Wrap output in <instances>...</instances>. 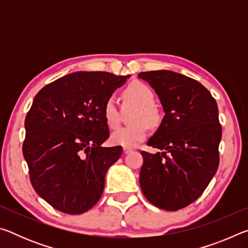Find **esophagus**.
<instances>
[{
  "label": "esophagus",
  "mask_w": 248,
  "mask_h": 248,
  "mask_svg": "<svg viewBox=\"0 0 248 248\" xmlns=\"http://www.w3.org/2000/svg\"><path fill=\"white\" fill-rule=\"evenodd\" d=\"M130 152H132V149L131 148H127V146H124V153H130Z\"/></svg>",
  "instance_id": "esophagus-1"
}]
</instances>
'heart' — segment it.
I'll return each instance as SVG.
<instances>
[{
	"mask_svg": "<svg viewBox=\"0 0 248 248\" xmlns=\"http://www.w3.org/2000/svg\"><path fill=\"white\" fill-rule=\"evenodd\" d=\"M124 106H137L131 116V124L116 129L110 141L116 145L137 146L148 136V125L157 127L162 121V112L154 104L155 95L150 86L142 82H134L123 92ZM103 115L109 128H116L120 123L119 108L115 97H108L103 107Z\"/></svg>",
	"mask_w": 248,
	"mask_h": 248,
	"instance_id": "heart-1",
	"label": "heart"
}]
</instances>
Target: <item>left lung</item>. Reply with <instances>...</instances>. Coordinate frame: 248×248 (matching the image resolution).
<instances>
[{
	"instance_id": "obj_1",
	"label": "left lung",
	"mask_w": 248,
	"mask_h": 248,
	"mask_svg": "<svg viewBox=\"0 0 248 248\" xmlns=\"http://www.w3.org/2000/svg\"><path fill=\"white\" fill-rule=\"evenodd\" d=\"M158 95L165 116L142 151V192L151 203L177 211L202 195L219 167L222 127L216 99L202 84L171 71L138 74Z\"/></svg>"
}]
</instances>
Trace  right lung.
<instances>
[{"label": "right lung", "instance_id": "right-lung-1", "mask_svg": "<svg viewBox=\"0 0 248 248\" xmlns=\"http://www.w3.org/2000/svg\"><path fill=\"white\" fill-rule=\"evenodd\" d=\"M130 78L75 72L43 87L25 119L23 155L41 198L59 211L81 215L97 203L105 175L123 148H103L109 138L103 107Z\"/></svg>", "mask_w": 248, "mask_h": 248}]
</instances>
